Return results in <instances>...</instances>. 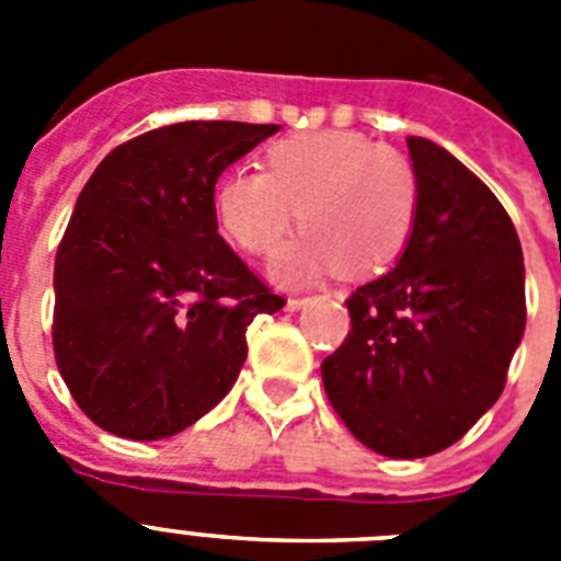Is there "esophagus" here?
Returning <instances> with one entry per match:
<instances>
[{"instance_id":"obj_1","label":"esophagus","mask_w":561,"mask_h":561,"mask_svg":"<svg viewBox=\"0 0 561 561\" xmlns=\"http://www.w3.org/2000/svg\"><path fill=\"white\" fill-rule=\"evenodd\" d=\"M306 306H309V297H289V300H286V311H300L306 309Z\"/></svg>"}]
</instances>
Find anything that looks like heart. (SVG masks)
Masks as SVG:
<instances>
[{
	"label": "heart",
	"instance_id": "b5f03b06",
	"mask_svg": "<svg viewBox=\"0 0 561 561\" xmlns=\"http://www.w3.org/2000/svg\"><path fill=\"white\" fill-rule=\"evenodd\" d=\"M419 173L390 146L356 131H306L266 151V171L236 168L221 180L216 207L244 250L272 255L300 216L309 236L277 257L286 286L314 284L336 266L374 275L408 250L419 219Z\"/></svg>",
	"mask_w": 561,
	"mask_h": 561
}]
</instances>
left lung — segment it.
<instances>
[{"label":"left lung","instance_id":"left-lung-1","mask_svg":"<svg viewBox=\"0 0 561 561\" xmlns=\"http://www.w3.org/2000/svg\"><path fill=\"white\" fill-rule=\"evenodd\" d=\"M421 202L388 275L348 297L351 331L323 359L331 408L388 458L453 447L505 388L525 331V266L505 207L447 148L408 137Z\"/></svg>","mask_w":561,"mask_h":561}]
</instances>
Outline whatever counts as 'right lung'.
Here are the masks:
<instances>
[{
	"label": "right lung",
	"instance_id": "right-lung-1",
	"mask_svg": "<svg viewBox=\"0 0 561 561\" xmlns=\"http://www.w3.org/2000/svg\"><path fill=\"white\" fill-rule=\"evenodd\" d=\"M280 131L187 121L114 148L56 255L53 348L78 408L106 433L171 438L236 385L247 325L286 306L219 236L216 182Z\"/></svg>",
	"mask_w": 561,
	"mask_h": 561
}]
</instances>
